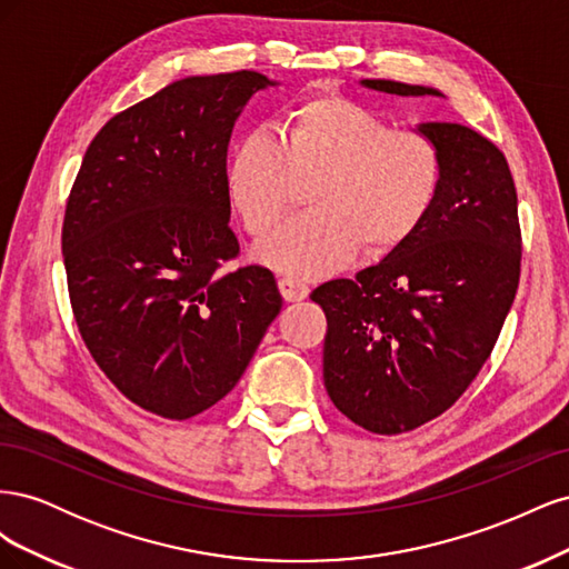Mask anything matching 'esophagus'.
<instances>
[{
    "instance_id": "esophagus-1",
    "label": "esophagus",
    "mask_w": 569,
    "mask_h": 569,
    "mask_svg": "<svg viewBox=\"0 0 569 569\" xmlns=\"http://www.w3.org/2000/svg\"><path fill=\"white\" fill-rule=\"evenodd\" d=\"M278 287H280V295L284 301H303L308 297V284L299 282V280H291V278H280L278 280Z\"/></svg>"
}]
</instances>
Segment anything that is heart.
<instances>
[{
  "instance_id": "heart-1",
  "label": "heart",
  "mask_w": 569,
  "mask_h": 569,
  "mask_svg": "<svg viewBox=\"0 0 569 569\" xmlns=\"http://www.w3.org/2000/svg\"><path fill=\"white\" fill-rule=\"evenodd\" d=\"M316 182L313 213L289 218L256 247L291 278H322L360 249L391 253L420 232L441 192V157L427 137L391 130L347 97L313 94L287 111L282 137L258 128L232 151L226 189L249 234L261 237Z\"/></svg>"
}]
</instances>
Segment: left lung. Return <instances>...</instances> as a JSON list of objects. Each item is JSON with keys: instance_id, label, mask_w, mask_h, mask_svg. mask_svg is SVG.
I'll list each match as a JSON object with an SVG mask.
<instances>
[{"instance_id": "left-lung-1", "label": "left lung", "mask_w": 569, "mask_h": 569, "mask_svg": "<svg viewBox=\"0 0 569 569\" xmlns=\"http://www.w3.org/2000/svg\"><path fill=\"white\" fill-rule=\"evenodd\" d=\"M399 97L435 88L363 80ZM441 192L420 232L385 261L313 289L327 318L322 380L375 435L410 432L449 410L487 363L520 284L518 192L503 151L458 123H422Z\"/></svg>"}]
</instances>
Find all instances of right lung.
I'll return each mask as SVG.
<instances>
[{
  "label": "right lung",
  "instance_id": "right-lung-1",
  "mask_svg": "<svg viewBox=\"0 0 569 569\" xmlns=\"http://www.w3.org/2000/svg\"><path fill=\"white\" fill-rule=\"evenodd\" d=\"M263 73L192 76L113 116L66 203L61 249L84 347L118 391L187 420L234 389L278 318L261 266L226 270L228 144Z\"/></svg>",
  "mask_w": 569,
  "mask_h": 569
}]
</instances>
